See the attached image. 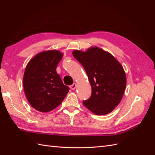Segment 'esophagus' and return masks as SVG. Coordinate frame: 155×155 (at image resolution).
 Wrapping results in <instances>:
<instances>
[{
    "instance_id": "34e87169",
    "label": "esophagus",
    "mask_w": 155,
    "mask_h": 155,
    "mask_svg": "<svg viewBox=\"0 0 155 155\" xmlns=\"http://www.w3.org/2000/svg\"><path fill=\"white\" fill-rule=\"evenodd\" d=\"M70 88L72 89V90H74V89L76 88V83H74V84H72V85H70Z\"/></svg>"
}]
</instances>
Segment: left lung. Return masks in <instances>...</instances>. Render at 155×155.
Returning <instances> with one entry per match:
<instances>
[{
  "label": "left lung",
  "mask_w": 155,
  "mask_h": 155,
  "mask_svg": "<svg viewBox=\"0 0 155 155\" xmlns=\"http://www.w3.org/2000/svg\"><path fill=\"white\" fill-rule=\"evenodd\" d=\"M72 54L85 68L92 87L91 96L83 101V105L96 115L110 113L120 104L126 87L123 67L113 55L97 46Z\"/></svg>",
  "instance_id": "1"
}]
</instances>
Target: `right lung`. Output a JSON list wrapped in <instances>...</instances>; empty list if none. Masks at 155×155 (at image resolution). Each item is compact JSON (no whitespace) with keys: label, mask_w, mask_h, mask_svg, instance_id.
Instances as JSON below:
<instances>
[{"label":"right lung","mask_w":155,"mask_h":155,"mask_svg":"<svg viewBox=\"0 0 155 155\" xmlns=\"http://www.w3.org/2000/svg\"><path fill=\"white\" fill-rule=\"evenodd\" d=\"M63 54L57 50L42 51L26 67L23 87L26 97L35 110L47 112L58 107L66 97L69 87L56 72Z\"/></svg>","instance_id":"right-lung-1"}]
</instances>
